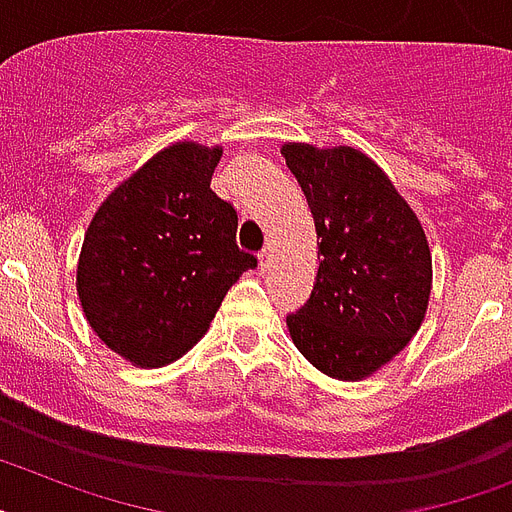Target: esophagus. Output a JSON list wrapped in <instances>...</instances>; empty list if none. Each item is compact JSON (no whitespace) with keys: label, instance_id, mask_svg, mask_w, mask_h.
<instances>
[{"label":"esophagus","instance_id":"1","mask_svg":"<svg viewBox=\"0 0 512 512\" xmlns=\"http://www.w3.org/2000/svg\"><path fill=\"white\" fill-rule=\"evenodd\" d=\"M272 256H274L272 243H266L264 251L259 253V269H261V272H266V269H269V266H272Z\"/></svg>","mask_w":512,"mask_h":512}]
</instances>
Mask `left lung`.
Returning a JSON list of instances; mask_svg holds the SVG:
<instances>
[{"label":"left lung","instance_id":"left-lung-1","mask_svg":"<svg viewBox=\"0 0 512 512\" xmlns=\"http://www.w3.org/2000/svg\"><path fill=\"white\" fill-rule=\"evenodd\" d=\"M282 156L322 240L311 298L287 316V329L322 374L358 382L398 356L424 322L429 240L411 204L363 151L285 143Z\"/></svg>","mask_w":512,"mask_h":512}]
</instances>
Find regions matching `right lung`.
<instances>
[{
	"mask_svg": "<svg viewBox=\"0 0 512 512\" xmlns=\"http://www.w3.org/2000/svg\"><path fill=\"white\" fill-rule=\"evenodd\" d=\"M222 146L172 143L99 206L78 259V298L99 340L159 369L206 335L227 290L256 266L238 211L211 190Z\"/></svg>",
	"mask_w": 512,
	"mask_h": 512,
	"instance_id": "add662e5",
	"label": "right lung"
}]
</instances>
